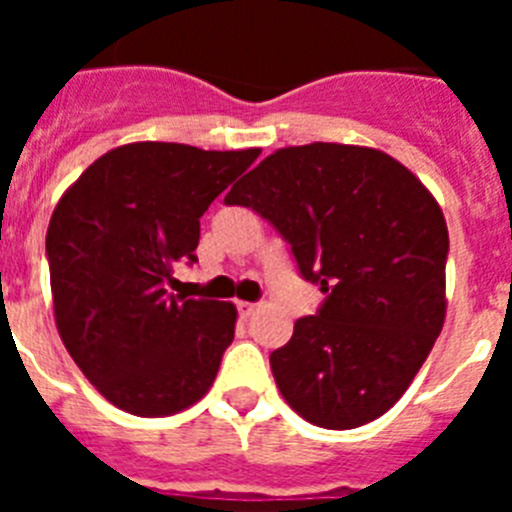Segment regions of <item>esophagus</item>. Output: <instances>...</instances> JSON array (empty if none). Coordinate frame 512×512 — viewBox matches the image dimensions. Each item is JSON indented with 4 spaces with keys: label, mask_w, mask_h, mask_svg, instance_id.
Returning <instances> with one entry per match:
<instances>
[{
    "label": "esophagus",
    "mask_w": 512,
    "mask_h": 512,
    "mask_svg": "<svg viewBox=\"0 0 512 512\" xmlns=\"http://www.w3.org/2000/svg\"><path fill=\"white\" fill-rule=\"evenodd\" d=\"M235 307H238V315H241V318H251L253 312H256V307L259 305H253V302H235Z\"/></svg>",
    "instance_id": "34e87169"
}]
</instances>
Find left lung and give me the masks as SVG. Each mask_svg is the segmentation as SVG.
Here are the masks:
<instances>
[{"mask_svg": "<svg viewBox=\"0 0 512 512\" xmlns=\"http://www.w3.org/2000/svg\"><path fill=\"white\" fill-rule=\"evenodd\" d=\"M266 217L325 302L271 354L289 408L348 431L405 395L446 318L449 230L418 176L377 148H279L225 197Z\"/></svg>", "mask_w": 512, "mask_h": 512, "instance_id": "1", "label": "left lung"}]
</instances>
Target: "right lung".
I'll list each match as a JSON object with an SVG mask.
<instances>
[{"label":"right lung","instance_id":"add662e5","mask_svg":"<svg viewBox=\"0 0 512 512\" xmlns=\"http://www.w3.org/2000/svg\"><path fill=\"white\" fill-rule=\"evenodd\" d=\"M259 153L128 143L58 200L45 235L58 336L115 408L164 418L215 382L238 310L174 297L166 282L174 264L197 261L200 217Z\"/></svg>","mask_w":512,"mask_h":512}]
</instances>
